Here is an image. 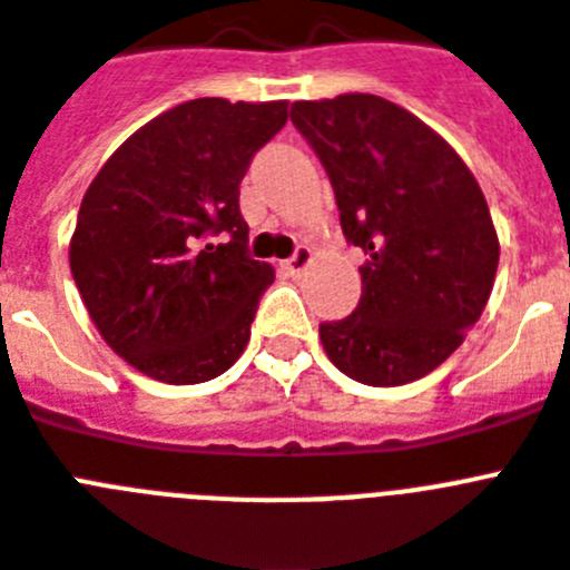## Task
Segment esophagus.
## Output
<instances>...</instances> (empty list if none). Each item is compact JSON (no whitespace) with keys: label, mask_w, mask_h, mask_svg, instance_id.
Instances as JSON below:
<instances>
[{"label":"esophagus","mask_w":570,"mask_h":570,"mask_svg":"<svg viewBox=\"0 0 570 570\" xmlns=\"http://www.w3.org/2000/svg\"><path fill=\"white\" fill-rule=\"evenodd\" d=\"M309 263H313V248L298 246V252H295V255L284 263V269L289 272V275H301V272L307 269Z\"/></svg>","instance_id":"obj_1"}]
</instances>
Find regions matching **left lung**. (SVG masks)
I'll use <instances>...</instances> for the list:
<instances>
[{
  "mask_svg": "<svg viewBox=\"0 0 570 570\" xmlns=\"http://www.w3.org/2000/svg\"><path fill=\"white\" fill-rule=\"evenodd\" d=\"M293 124L327 170L344 237L365 252L362 301L318 327L324 353L374 389L432 374L495 284L484 190L446 138L380 95L295 100Z\"/></svg>",
  "mask_w": 570,
  "mask_h": 570,
  "instance_id": "left-lung-1",
  "label": "left lung"
}]
</instances>
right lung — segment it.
<instances>
[{"mask_svg": "<svg viewBox=\"0 0 570 570\" xmlns=\"http://www.w3.org/2000/svg\"><path fill=\"white\" fill-rule=\"evenodd\" d=\"M286 100L196 98L156 115L86 188L69 266L100 338L167 385L226 374L275 281L246 255L240 181ZM208 233L226 244H205Z\"/></svg>", "mask_w": 570, "mask_h": 570, "instance_id": "obj_1", "label": "right lung"}]
</instances>
